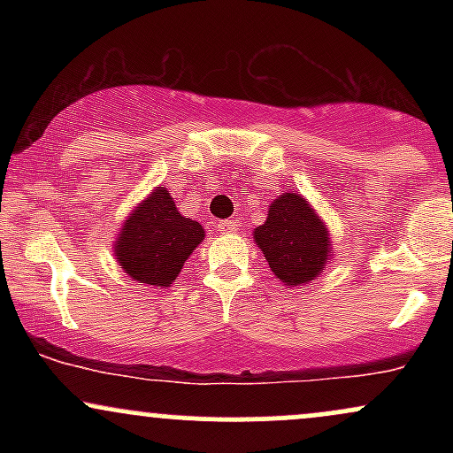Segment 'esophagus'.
Masks as SVG:
<instances>
[{"instance_id": "obj_1", "label": "esophagus", "mask_w": 453, "mask_h": 453, "mask_svg": "<svg viewBox=\"0 0 453 453\" xmlns=\"http://www.w3.org/2000/svg\"><path fill=\"white\" fill-rule=\"evenodd\" d=\"M217 230H219V234H234L238 230L236 221H219V226H217Z\"/></svg>"}]
</instances>
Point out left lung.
I'll list each match as a JSON object with an SVG mask.
<instances>
[{
    "label": "left lung",
    "mask_w": 453,
    "mask_h": 453,
    "mask_svg": "<svg viewBox=\"0 0 453 453\" xmlns=\"http://www.w3.org/2000/svg\"><path fill=\"white\" fill-rule=\"evenodd\" d=\"M270 270L288 288L315 280L332 259L326 221L304 196L285 191L270 204L268 217L253 230Z\"/></svg>",
    "instance_id": "8db88e82"
}]
</instances>
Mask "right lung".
<instances>
[{"label":"right lung","instance_id":"add662e5","mask_svg":"<svg viewBox=\"0 0 453 453\" xmlns=\"http://www.w3.org/2000/svg\"><path fill=\"white\" fill-rule=\"evenodd\" d=\"M204 236L200 223L180 215L168 189L155 187L123 221L114 257L129 279L164 289L174 283Z\"/></svg>","mask_w":453,"mask_h":453}]
</instances>
